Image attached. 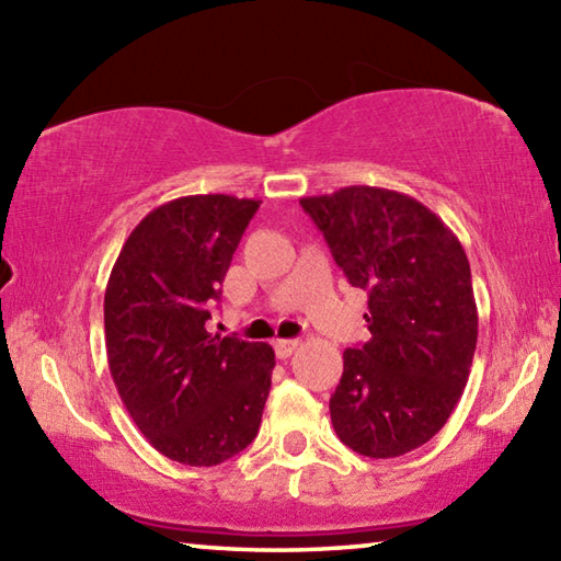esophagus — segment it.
<instances>
[{
    "label": "esophagus",
    "mask_w": 561,
    "mask_h": 561,
    "mask_svg": "<svg viewBox=\"0 0 561 561\" xmlns=\"http://www.w3.org/2000/svg\"><path fill=\"white\" fill-rule=\"evenodd\" d=\"M297 348H299L297 339H277V341H274V351H277L279 358H289Z\"/></svg>",
    "instance_id": "obj_1"
}]
</instances>
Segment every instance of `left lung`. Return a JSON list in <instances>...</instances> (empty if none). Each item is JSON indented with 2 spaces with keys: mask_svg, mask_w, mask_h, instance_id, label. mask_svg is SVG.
I'll list each match as a JSON object with an SVG mask.
<instances>
[{
  "mask_svg": "<svg viewBox=\"0 0 561 561\" xmlns=\"http://www.w3.org/2000/svg\"><path fill=\"white\" fill-rule=\"evenodd\" d=\"M299 203L351 287L368 294L371 339L344 351L329 401L334 431L366 458L421 448L470 376L478 307L468 254L438 215L396 190L348 185Z\"/></svg>",
  "mask_w": 561,
  "mask_h": 561,
  "instance_id": "1",
  "label": "left lung"
}]
</instances>
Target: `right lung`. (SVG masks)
<instances>
[{
    "label": "right lung",
    "mask_w": 561,
    "mask_h": 561,
    "mask_svg": "<svg viewBox=\"0 0 561 561\" xmlns=\"http://www.w3.org/2000/svg\"><path fill=\"white\" fill-rule=\"evenodd\" d=\"M260 203L187 195L156 207L106 284V354L121 401L158 453L193 468L244 450L270 396L272 346L205 329Z\"/></svg>",
    "instance_id": "1"
}]
</instances>
